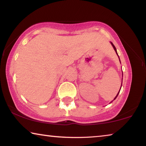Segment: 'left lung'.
Instances as JSON below:
<instances>
[{
  "instance_id": "obj_1",
  "label": "left lung",
  "mask_w": 146,
  "mask_h": 146,
  "mask_svg": "<svg viewBox=\"0 0 146 146\" xmlns=\"http://www.w3.org/2000/svg\"><path fill=\"white\" fill-rule=\"evenodd\" d=\"M111 45L113 46V48H114V50H115V52H116V53H117V50H116V48H115V46L113 45V43L112 42H111ZM117 56H118V54H117ZM121 86H122V83H121ZM121 88H120V90H121ZM119 92H120V90H119ZM119 92H118V94H117V96H115V98H114V100H115V99H116V98L117 97V96H118L119 95Z\"/></svg>"
}]
</instances>
